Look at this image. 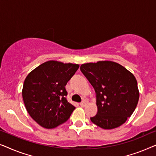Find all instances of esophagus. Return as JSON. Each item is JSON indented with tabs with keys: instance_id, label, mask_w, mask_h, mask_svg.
Listing matches in <instances>:
<instances>
[{
	"instance_id": "esophagus-1",
	"label": "esophagus",
	"mask_w": 156,
	"mask_h": 156,
	"mask_svg": "<svg viewBox=\"0 0 156 156\" xmlns=\"http://www.w3.org/2000/svg\"><path fill=\"white\" fill-rule=\"evenodd\" d=\"M80 105L82 107H85L86 106V102H85V101H83V102H81L80 103Z\"/></svg>"
}]
</instances>
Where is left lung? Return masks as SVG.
I'll return each instance as SVG.
<instances>
[{
    "mask_svg": "<svg viewBox=\"0 0 156 156\" xmlns=\"http://www.w3.org/2000/svg\"><path fill=\"white\" fill-rule=\"evenodd\" d=\"M95 89L98 113L91 122L104 129L122 125L132 115L139 99L136 79L126 68L111 61L80 66Z\"/></svg>",
    "mask_w": 156,
    "mask_h": 156,
    "instance_id": "left-lung-1",
    "label": "left lung"
}]
</instances>
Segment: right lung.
Segmentation results:
<instances>
[{
    "label": "right lung",
    "mask_w": 156,
    "mask_h": 156,
    "mask_svg": "<svg viewBox=\"0 0 156 156\" xmlns=\"http://www.w3.org/2000/svg\"><path fill=\"white\" fill-rule=\"evenodd\" d=\"M79 65L48 61L28 74L23 98L26 109L41 126L54 129L69 119L76 107L68 102L65 86Z\"/></svg>",
    "instance_id": "right-lung-1"
}]
</instances>
